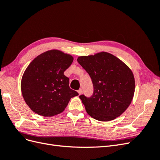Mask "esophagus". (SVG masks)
Segmentation results:
<instances>
[{
	"mask_svg": "<svg viewBox=\"0 0 160 160\" xmlns=\"http://www.w3.org/2000/svg\"><path fill=\"white\" fill-rule=\"evenodd\" d=\"M77 92H78V93L79 95L82 94V93H83V90H82V89H79L78 91H77Z\"/></svg>",
	"mask_w": 160,
	"mask_h": 160,
	"instance_id": "esophagus-1",
	"label": "esophagus"
}]
</instances>
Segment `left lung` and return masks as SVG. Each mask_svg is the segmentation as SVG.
<instances>
[{"label":"left lung","instance_id":"1","mask_svg":"<svg viewBox=\"0 0 160 160\" xmlns=\"http://www.w3.org/2000/svg\"><path fill=\"white\" fill-rule=\"evenodd\" d=\"M77 61L90 75L94 88L91 98L79 96L87 113L100 122H109L122 115L135 93L134 75L129 67L104 51L80 56Z\"/></svg>","mask_w":160,"mask_h":160}]
</instances>
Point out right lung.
<instances>
[{
  "label": "right lung",
  "mask_w": 160,
  "mask_h": 160,
  "mask_svg": "<svg viewBox=\"0 0 160 160\" xmlns=\"http://www.w3.org/2000/svg\"><path fill=\"white\" fill-rule=\"evenodd\" d=\"M73 57L57 49L41 53L27 67L21 88L24 100L30 109L44 117L62 113L71 98L78 95L70 89L69 79L64 75Z\"/></svg>",
  "instance_id": "add662e5"
}]
</instances>
